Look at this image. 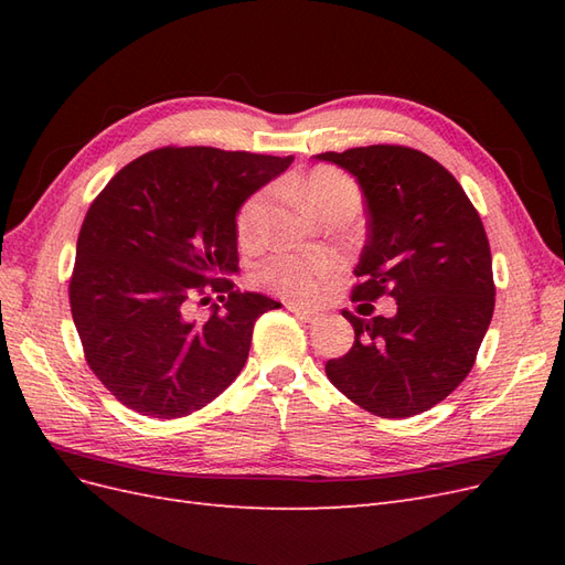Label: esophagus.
Returning <instances> with one entry per match:
<instances>
[{
  "mask_svg": "<svg viewBox=\"0 0 565 565\" xmlns=\"http://www.w3.org/2000/svg\"><path fill=\"white\" fill-rule=\"evenodd\" d=\"M287 309L292 311L299 320H303V322H313V320H318V313L316 311H309V309H301V306H297V303H287Z\"/></svg>",
  "mask_w": 565,
  "mask_h": 565,
  "instance_id": "34e87169",
  "label": "esophagus"
}]
</instances>
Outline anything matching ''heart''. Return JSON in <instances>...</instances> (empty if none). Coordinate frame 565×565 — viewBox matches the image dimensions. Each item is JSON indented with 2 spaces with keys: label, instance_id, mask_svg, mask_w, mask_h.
Instances as JSON below:
<instances>
[{
  "label": "heart",
  "instance_id": "b5f03b06",
  "mask_svg": "<svg viewBox=\"0 0 565 565\" xmlns=\"http://www.w3.org/2000/svg\"><path fill=\"white\" fill-rule=\"evenodd\" d=\"M289 191L301 198L320 216L353 214L361 207V191L344 172L334 167H316L309 174L289 183ZM273 200L268 191L254 193L237 214V235L245 245L264 241ZM334 273V262L322 256H299V254H276L256 270V282L273 289L282 297L306 301L313 299L322 282Z\"/></svg>",
  "mask_w": 565,
  "mask_h": 565
}]
</instances>
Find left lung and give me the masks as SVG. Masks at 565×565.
<instances>
[{
	"instance_id": "8db88e82",
	"label": "left lung",
	"mask_w": 565,
	"mask_h": 565,
	"mask_svg": "<svg viewBox=\"0 0 565 565\" xmlns=\"http://www.w3.org/2000/svg\"><path fill=\"white\" fill-rule=\"evenodd\" d=\"M361 185L367 243L353 299H396L393 318H355L347 355L328 380L367 413L403 419L440 403L465 382L494 309L488 235L446 167L419 150L367 146L320 152Z\"/></svg>"
}]
</instances>
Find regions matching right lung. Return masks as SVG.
<instances>
[{
    "label": "right lung",
    "mask_w": 565,
    "mask_h": 565,
    "mask_svg": "<svg viewBox=\"0 0 565 565\" xmlns=\"http://www.w3.org/2000/svg\"><path fill=\"white\" fill-rule=\"evenodd\" d=\"M292 160L160 148L119 169L92 202L71 311L89 367L134 413L191 415L245 367L256 318L280 303L221 276L237 268V212ZM210 291L222 303L198 321L190 306Z\"/></svg>",
    "instance_id": "obj_1"
}]
</instances>
